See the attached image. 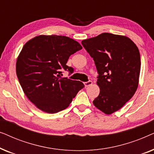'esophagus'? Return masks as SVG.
Segmentation results:
<instances>
[{"instance_id": "34e87169", "label": "esophagus", "mask_w": 154, "mask_h": 154, "mask_svg": "<svg viewBox=\"0 0 154 154\" xmlns=\"http://www.w3.org/2000/svg\"><path fill=\"white\" fill-rule=\"evenodd\" d=\"M92 84V81H88V82H85V83H84V85H85V87H89Z\"/></svg>"}]
</instances>
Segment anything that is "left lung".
Segmentation results:
<instances>
[{
	"label": "left lung",
	"instance_id": "8db88e82",
	"mask_svg": "<svg viewBox=\"0 0 154 154\" xmlns=\"http://www.w3.org/2000/svg\"><path fill=\"white\" fill-rule=\"evenodd\" d=\"M81 43L93 58L99 73L97 84L100 92L93 104L110 115L121 109L137 89L140 51L128 37L110 33L83 40Z\"/></svg>",
	"mask_w": 154,
	"mask_h": 154
}]
</instances>
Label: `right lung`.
Wrapping results in <instances>:
<instances>
[{"label":"right lung","instance_id":"right-lung-1","mask_svg":"<svg viewBox=\"0 0 154 154\" xmlns=\"http://www.w3.org/2000/svg\"><path fill=\"white\" fill-rule=\"evenodd\" d=\"M64 35H40L26 42L16 62V73L27 98L40 110L55 113L67 108L84 88L79 81L62 78L69 57L82 49Z\"/></svg>","mask_w":154,"mask_h":154}]
</instances>
